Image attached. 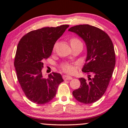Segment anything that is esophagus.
Segmentation results:
<instances>
[{"mask_svg":"<svg viewBox=\"0 0 128 128\" xmlns=\"http://www.w3.org/2000/svg\"><path fill=\"white\" fill-rule=\"evenodd\" d=\"M62 78L64 80H71V79H72V77L68 75H64Z\"/></svg>","mask_w":128,"mask_h":128,"instance_id":"34e87169","label":"esophagus"}]
</instances>
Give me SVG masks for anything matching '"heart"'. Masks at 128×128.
I'll return each mask as SVG.
<instances>
[{
	"label": "heart",
	"instance_id": "obj_1",
	"mask_svg": "<svg viewBox=\"0 0 128 128\" xmlns=\"http://www.w3.org/2000/svg\"><path fill=\"white\" fill-rule=\"evenodd\" d=\"M70 42L71 46L76 44L82 43L81 42H80V41L76 37L71 38L70 39ZM55 49V46L54 48V50ZM61 68L62 69L63 71L68 73H73L74 72V69L72 66L70 65H68V64H65V65L61 66Z\"/></svg>",
	"mask_w": 128,
	"mask_h": 128
}]
</instances>
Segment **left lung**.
Here are the masks:
<instances>
[{
	"instance_id": "obj_1",
	"label": "left lung",
	"mask_w": 128,
	"mask_h": 128,
	"mask_svg": "<svg viewBox=\"0 0 128 128\" xmlns=\"http://www.w3.org/2000/svg\"><path fill=\"white\" fill-rule=\"evenodd\" d=\"M68 30L77 34L86 42L87 56L82 72L89 76L88 80L83 78L79 79L80 88L72 94L83 104L96 102L106 92L115 67L116 55L112 40L105 31L89 24L74 26Z\"/></svg>"
}]
</instances>
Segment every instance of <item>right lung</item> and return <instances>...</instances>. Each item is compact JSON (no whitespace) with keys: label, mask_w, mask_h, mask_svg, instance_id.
<instances>
[{"label":"right lung","mask_w":128,"mask_h":128,"mask_svg":"<svg viewBox=\"0 0 128 128\" xmlns=\"http://www.w3.org/2000/svg\"><path fill=\"white\" fill-rule=\"evenodd\" d=\"M68 24L46 27L34 30L19 41L14 67L17 79L28 99L37 104L50 102L55 96L59 85L64 81L61 74L52 72L44 78L42 69L43 61L51 55L54 44Z\"/></svg>","instance_id":"right-lung-1"}]
</instances>
